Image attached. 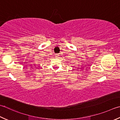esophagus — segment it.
I'll use <instances>...</instances> for the list:
<instances>
[{
    "label": "esophagus",
    "instance_id": "1",
    "mask_svg": "<svg viewBox=\"0 0 120 120\" xmlns=\"http://www.w3.org/2000/svg\"><path fill=\"white\" fill-rule=\"evenodd\" d=\"M59 56H60L59 54H56V55H55V57L56 58H58L59 57Z\"/></svg>",
    "mask_w": 120,
    "mask_h": 120
}]
</instances>
